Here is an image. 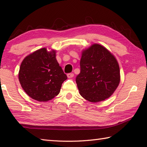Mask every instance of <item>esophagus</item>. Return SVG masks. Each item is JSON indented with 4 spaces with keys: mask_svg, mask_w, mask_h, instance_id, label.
I'll list each match as a JSON object with an SVG mask.
<instances>
[{
    "mask_svg": "<svg viewBox=\"0 0 147 147\" xmlns=\"http://www.w3.org/2000/svg\"><path fill=\"white\" fill-rule=\"evenodd\" d=\"M74 76V74L73 73H69L67 74V77L68 78H73Z\"/></svg>",
    "mask_w": 147,
    "mask_h": 147,
    "instance_id": "1",
    "label": "esophagus"
}]
</instances>
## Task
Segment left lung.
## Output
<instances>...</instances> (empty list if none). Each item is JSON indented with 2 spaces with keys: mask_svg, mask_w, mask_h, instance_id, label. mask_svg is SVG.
Masks as SVG:
<instances>
[{
  "mask_svg": "<svg viewBox=\"0 0 147 147\" xmlns=\"http://www.w3.org/2000/svg\"><path fill=\"white\" fill-rule=\"evenodd\" d=\"M80 73L76 78L79 93L92 103L110 97L119 85V65L104 46L93 44L82 52Z\"/></svg>",
  "mask_w": 147,
  "mask_h": 147,
  "instance_id": "left-lung-1",
  "label": "left lung"
}]
</instances>
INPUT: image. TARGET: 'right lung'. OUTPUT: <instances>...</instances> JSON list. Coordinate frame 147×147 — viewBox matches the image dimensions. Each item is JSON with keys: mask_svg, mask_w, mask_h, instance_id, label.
Returning <instances> with one entry per match:
<instances>
[{"mask_svg": "<svg viewBox=\"0 0 147 147\" xmlns=\"http://www.w3.org/2000/svg\"><path fill=\"white\" fill-rule=\"evenodd\" d=\"M55 50L46 48L25 57L21 64L19 80L23 90L32 99L45 102L59 94L67 76L57 61Z\"/></svg>", "mask_w": 147, "mask_h": 147, "instance_id": "right-lung-1", "label": "right lung"}]
</instances>
